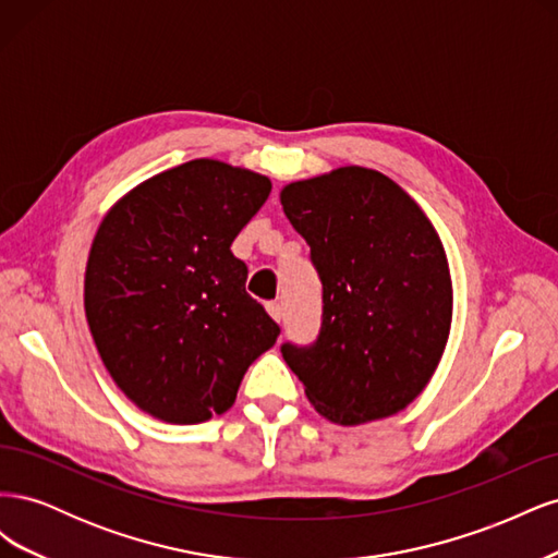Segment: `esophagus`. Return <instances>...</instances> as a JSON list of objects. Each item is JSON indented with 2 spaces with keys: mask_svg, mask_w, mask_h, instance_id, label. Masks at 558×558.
<instances>
[{
  "mask_svg": "<svg viewBox=\"0 0 558 558\" xmlns=\"http://www.w3.org/2000/svg\"><path fill=\"white\" fill-rule=\"evenodd\" d=\"M265 310H267V314L272 316V318L277 320V324H279V320H281V305H279V302H267Z\"/></svg>",
  "mask_w": 558,
  "mask_h": 558,
  "instance_id": "1",
  "label": "esophagus"
}]
</instances>
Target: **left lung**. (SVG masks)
<instances>
[{
  "label": "left lung",
  "mask_w": 558,
  "mask_h": 558,
  "mask_svg": "<svg viewBox=\"0 0 558 558\" xmlns=\"http://www.w3.org/2000/svg\"><path fill=\"white\" fill-rule=\"evenodd\" d=\"M281 205L324 283L316 342H283V361L332 424L404 410L451 326L449 265L428 216L396 181L356 165L289 183Z\"/></svg>",
  "instance_id": "1"
}]
</instances>
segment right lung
<instances>
[{
    "instance_id": "add662e5",
    "label": "right lung",
    "mask_w": 558,
    "mask_h": 558,
    "mask_svg": "<svg viewBox=\"0 0 558 558\" xmlns=\"http://www.w3.org/2000/svg\"><path fill=\"white\" fill-rule=\"evenodd\" d=\"M267 177L199 158L146 179L99 223L86 318L118 388L167 424H199L238 398L279 326L246 293L230 244L265 205Z\"/></svg>"
}]
</instances>
